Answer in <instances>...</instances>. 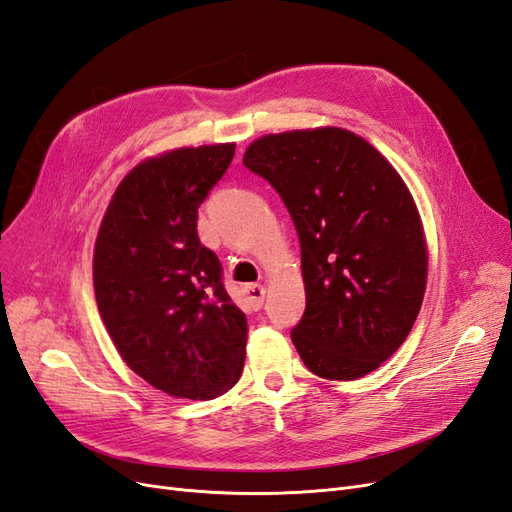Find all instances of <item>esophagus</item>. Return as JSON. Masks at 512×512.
<instances>
[{
  "label": "esophagus",
  "instance_id": "34e87169",
  "mask_svg": "<svg viewBox=\"0 0 512 512\" xmlns=\"http://www.w3.org/2000/svg\"><path fill=\"white\" fill-rule=\"evenodd\" d=\"M265 286H260V284H247L245 286V294H247V299H250V305L254 307V309H260L262 307V303H265Z\"/></svg>",
  "mask_w": 512,
  "mask_h": 512
}]
</instances>
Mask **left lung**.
<instances>
[{
    "mask_svg": "<svg viewBox=\"0 0 512 512\" xmlns=\"http://www.w3.org/2000/svg\"><path fill=\"white\" fill-rule=\"evenodd\" d=\"M243 164L297 228L305 312L290 337L305 367L327 380L374 371L406 342L425 294L427 245L406 183L342 128L262 136Z\"/></svg>",
    "mask_w": 512,
    "mask_h": 512,
    "instance_id": "1",
    "label": "left lung"
}]
</instances>
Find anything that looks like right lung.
I'll return each mask as SVG.
<instances>
[{
    "instance_id": "1",
    "label": "right lung",
    "mask_w": 512,
    "mask_h": 512,
    "mask_svg": "<svg viewBox=\"0 0 512 512\" xmlns=\"http://www.w3.org/2000/svg\"><path fill=\"white\" fill-rule=\"evenodd\" d=\"M235 145L183 147L132 168L108 205L94 288L121 359L156 389L213 399L241 378L247 322L220 258L198 239V207Z\"/></svg>"
}]
</instances>
